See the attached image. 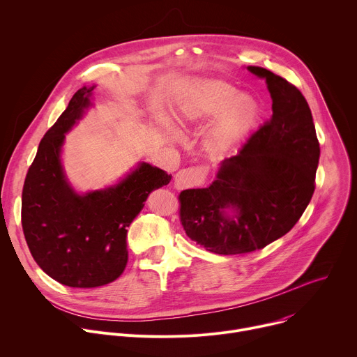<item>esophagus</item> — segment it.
<instances>
[{"label": "esophagus", "instance_id": "1", "mask_svg": "<svg viewBox=\"0 0 357 357\" xmlns=\"http://www.w3.org/2000/svg\"><path fill=\"white\" fill-rule=\"evenodd\" d=\"M208 174H209V167L204 166V165L188 167V169H183V170H180L176 174L174 185L178 190L202 185L206 181Z\"/></svg>", "mask_w": 357, "mask_h": 357}]
</instances>
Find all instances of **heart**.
I'll use <instances>...</instances> for the list:
<instances>
[{"mask_svg": "<svg viewBox=\"0 0 357 357\" xmlns=\"http://www.w3.org/2000/svg\"><path fill=\"white\" fill-rule=\"evenodd\" d=\"M236 93L238 90L228 83L208 82L191 94L187 115L192 121H208L225 109L208 139V149L212 153L227 152L236 145L259 118L257 100Z\"/></svg>", "mask_w": 357, "mask_h": 357, "instance_id": "1", "label": "heart"}]
</instances>
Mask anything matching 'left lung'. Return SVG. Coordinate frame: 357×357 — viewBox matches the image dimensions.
Listing matches in <instances>:
<instances>
[{
  "label": "left lung",
  "mask_w": 357,
  "mask_h": 357,
  "mask_svg": "<svg viewBox=\"0 0 357 357\" xmlns=\"http://www.w3.org/2000/svg\"><path fill=\"white\" fill-rule=\"evenodd\" d=\"M273 115L236 156L225 159L208 188L180 194V220L188 238L218 255L260 250L293 229L315 190L319 142L301 91L259 66ZM234 213L228 216L226 208Z\"/></svg>",
  "instance_id": "8db88e82"
}]
</instances>
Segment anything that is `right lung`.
<instances>
[{"mask_svg":"<svg viewBox=\"0 0 357 357\" xmlns=\"http://www.w3.org/2000/svg\"><path fill=\"white\" fill-rule=\"evenodd\" d=\"M94 87L80 89L42 137L22 190L25 241L38 266L63 286L93 289L116 280L128 263L126 228L149 194L172 176L148 163L115 187L79 195L64 177V133L90 105Z\"/></svg>","mask_w":357,"mask_h":357,"instance_id":"1","label":"right lung"}]
</instances>
